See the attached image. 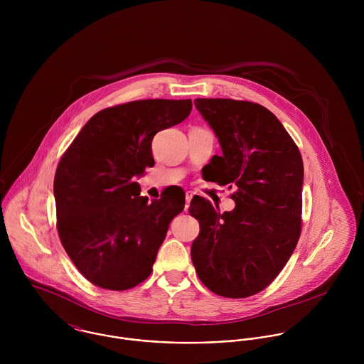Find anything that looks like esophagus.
<instances>
[{"label": "esophagus", "mask_w": 364, "mask_h": 364, "mask_svg": "<svg viewBox=\"0 0 364 364\" xmlns=\"http://www.w3.org/2000/svg\"><path fill=\"white\" fill-rule=\"evenodd\" d=\"M192 198H193V193H192V192H188V193H186V205H185V210H188V208H189Z\"/></svg>", "instance_id": "esophagus-1"}]
</instances>
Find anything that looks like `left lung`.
Instances as JSON below:
<instances>
[{
	"mask_svg": "<svg viewBox=\"0 0 364 364\" xmlns=\"http://www.w3.org/2000/svg\"><path fill=\"white\" fill-rule=\"evenodd\" d=\"M195 105L223 150L203 168V178L230 185L235 208L221 214L203 198L191 203L200 224L192 262L208 290L245 299L277 277L299 242L303 158L279 119L262 105L221 98H198Z\"/></svg>",
	"mask_w": 364,
	"mask_h": 364,
	"instance_id": "obj_1",
	"label": "left lung"
}]
</instances>
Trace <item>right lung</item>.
Returning a JSON list of instances; mask_svg holds the SVG:
<instances>
[{"instance_id": "obj_1", "label": "right lung", "mask_w": 364, "mask_h": 364, "mask_svg": "<svg viewBox=\"0 0 364 364\" xmlns=\"http://www.w3.org/2000/svg\"><path fill=\"white\" fill-rule=\"evenodd\" d=\"M191 100H144L94 114L61 156L54 175L60 241L80 273L107 290H127L153 272L171 220L185 208L172 189L140 196L133 176L154 166L153 139L183 122Z\"/></svg>"}]
</instances>
